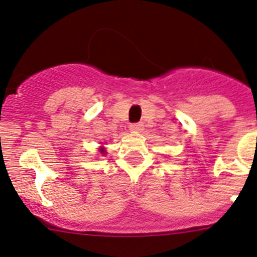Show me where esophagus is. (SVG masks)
<instances>
[{
    "instance_id": "esophagus-1",
    "label": "esophagus",
    "mask_w": 257,
    "mask_h": 257,
    "mask_svg": "<svg viewBox=\"0 0 257 257\" xmlns=\"http://www.w3.org/2000/svg\"><path fill=\"white\" fill-rule=\"evenodd\" d=\"M130 130L132 132H141L144 130V125L142 123H131L130 125Z\"/></svg>"
}]
</instances>
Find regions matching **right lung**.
I'll return each instance as SVG.
<instances>
[{
  "label": "right lung",
  "instance_id": "right-lung-1",
  "mask_svg": "<svg viewBox=\"0 0 257 257\" xmlns=\"http://www.w3.org/2000/svg\"><path fill=\"white\" fill-rule=\"evenodd\" d=\"M100 152H101V154H106L105 147H100Z\"/></svg>",
  "mask_w": 257,
  "mask_h": 257
}]
</instances>
